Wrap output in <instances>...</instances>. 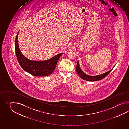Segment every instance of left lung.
<instances>
[{
	"label": "left lung",
	"mask_w": 129,
	"mask_h": 129,
	"mask_svg": "<svg viewBox=\"0 0 129 129\" xmlns=\"http://www.w3.org/2000/svg\"><path fill=\"white\" fill-rule=\"evenodd\" d=\"M112 69H113V68L109 71H107V72L104 73L103 74H101V75H99L97 76H91L88 75L87 74H85V73H84L82 71V70L80 67L79 63L78 61H77V72L78 76H79V77L81 78H82V79L88 81L93 82V81H99V80L102 79L105 77H107V75L109 74L110 72L112 71Z\"/></svg>",
	"instance_id": "8db88e82"
}]
</instances>
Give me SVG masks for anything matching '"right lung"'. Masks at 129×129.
Instances as JSON below:
<instances>
[{
    "instance_id": "obj_1",
    "label": "right lung",
    "mask_w": 129,
    "mask_h": 129,
    "mask_svg": "<svg viewBox=\"0 0 129 129\" xmlns=\"http://www.w3.org/2000/svg\"><path fill=\"white\" fill-rule=\"evenodd\" d=\"M17 33L15 40V51L17 59L20 66L25 71L35 77L49 76L55 70L58 61L63 53L55 55L49 59L44 61H33L25 57L20 51L18 45Z\"/></svg>"
}]
</instances>
